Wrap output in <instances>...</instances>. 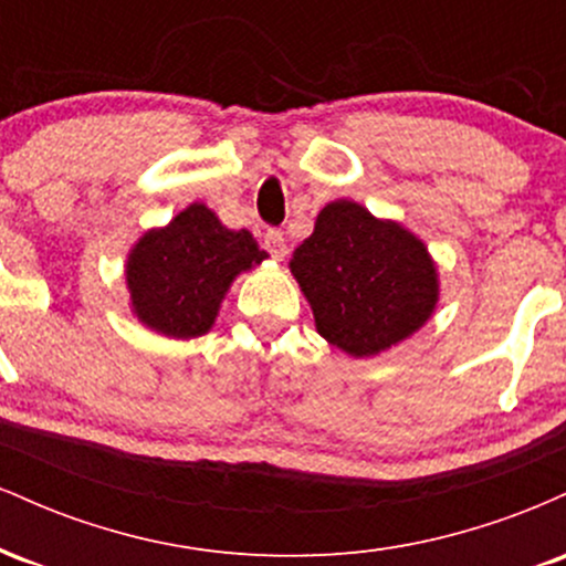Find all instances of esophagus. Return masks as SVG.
Segmentation results:
<instances>
[{
	"label": "esophagus",
	"mask_w": 566,
	"mask_h": 566,
	"mask_svg": "<svg viewBox=\"0 0 566 566\" xmlns=\"http://www.w3.org/2000/svg\"><path fill=\"white\" fill-rule=\"evenodd\" d=\"M263 247L271 252V258H274V261H284V258H287V239H284L282 231L265 233Z\"/></svg>",
	"instance_id": "1"
}]
</instances>
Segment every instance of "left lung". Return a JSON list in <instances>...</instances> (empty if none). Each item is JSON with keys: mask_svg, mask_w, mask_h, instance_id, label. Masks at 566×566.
Here are the masks:
<instances>
[{"mask_svg": "<svg viewBox=\"0 0 566 566\" xmlns=\"http://www.w3.org/2000/svg\"><path fill=\"white\" fill-rule=\"evenodd\" d=\"M290 271L316 333L354 359L405 343L439 303V269L423 239L354 199L322 207Z\"/></svg>", "mask_w": 566, "mask_h": 566, "instance_id": "left-lung-1", "label": "left lung"}]
</instances>
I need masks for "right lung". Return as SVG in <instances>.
<instances>
[{
  "mask_svg": "<svg viewBox=\"0 0 566 566\" xmlns=\"http://www.w3.org/2000/svg\"><path fill=\"white\" fill-rule=\"evenodd\" d=\"M265 258L269 252L250 231L226 229L210 207L193 201L167 226L148 229L127 252L129 311L157 335H207L233 279Z\"/></svg>",
  "mask_w": 566,
  "mask_h": 566,
  "instance_id": "1",
  "label": "right lung"
}]
</instances>
